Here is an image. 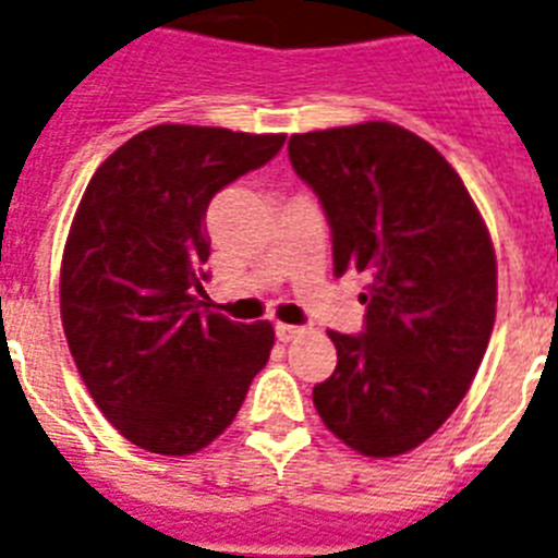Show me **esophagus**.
I'll return each mask as SVG.
<instances>
[{
    "label": "esophagus",
    "instance_id": "34e87169",
    "mask_svg": "<svg viewBox=\"0 0 558 558\" xmlns=\"http://www.w3.org/2000/svg\"><path fill=\"white\" fill-rule=\"evenodd\" d=\"M305 333V328H299V325H284V322H276V336H279V342H293L299 336Z\"/></svg>",
    "mask_w": 558,
    "mask_h": 558
}]
</instances>
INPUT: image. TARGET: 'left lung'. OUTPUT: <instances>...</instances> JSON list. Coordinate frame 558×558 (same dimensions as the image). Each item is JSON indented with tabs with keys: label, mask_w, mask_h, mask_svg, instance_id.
Here are the masks:
<instances>
[{
	"label": "left lung",
	"mask_w": 558,
	"mask_h": 558,
	"mask_svg": "<svg viewBox=\"0 0 558 558\" xmlns=\"http://www.w3.org/2000/svg\"><path fill=\"white\" fill-rule=\"evenodd\" d=\"M296 177L319 196L333 274L365 276V328L328 336L313 388L330 434L373 459L408 453L459 408L490 342L496 253L448 159L390 122L293 133Z\"/></svg>",
	"instance_id": "left-lung-1"
}]
</instances>
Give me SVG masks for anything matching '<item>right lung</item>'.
Instances as JSON below:
<instances>
[{"label": "right lung", "mask_w": 558, "mask_h": 558, "mask_svg": "<svg viewBox=\"0 0 558 558\" xmlns=\"http://www.w3.org/2000/svg\"><path fill=\"white\" fill-rule=\"evenodd\" d=\"M284 133L156 124L87 182L62 256V328L85 388L133 445L207 448L274 348L270 322L207 311V205L270 162Z\"/></svg>", "instance_id": "obj_1"}]
</instances>
